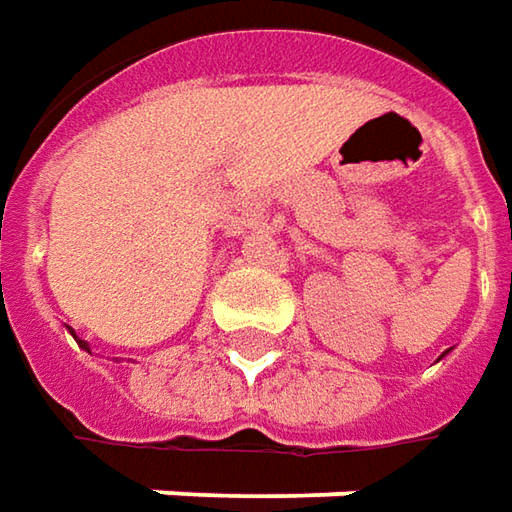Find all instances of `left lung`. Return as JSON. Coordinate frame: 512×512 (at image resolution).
Listing matches in <instances>:
<instances>
[{
    "mask_svg": "<svg viewBox=\"0 0 512 512\" xmlns=\"http://www.w3.org/2000/svg\"><path fill=\"white\" fill-rule=\"evenodd\" d=\"M445 355H448V352H445Z\"/></svg>",
    "mask_w": 512,
    "mask_h": 512,
    "instance_id": "8db88e82",
    "label": "left lung"
}]
</instances>
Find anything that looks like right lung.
Masks as SVG:
<instances>
[{
	"label": "right lung",
	"mask_w": 512,
	"mask_h": 512,
	"mask_svg": "<svg viewBox=\"0 0 512 512\" xmlns=\"http://www.w3.org/2000/svg\"><path fill=\"white\" fill-rule=\"evenodd\" d=\"M67 329H70V327H67ZM70 332H72V329H70ZM72 338H75V341H78V346H81V349H84V352H89V344H87V341H81V338H78V335H75V332H72Z\"/></svg>",
	"instance_id": "right-lung-1"
}]
</instances>
